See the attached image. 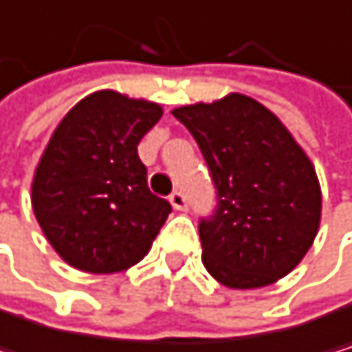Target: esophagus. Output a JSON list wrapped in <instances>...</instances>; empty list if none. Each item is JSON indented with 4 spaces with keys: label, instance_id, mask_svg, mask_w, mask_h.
Returning <instances> with one entry per match:
<instances>
[{
    "label": "esophagus",
    "instance_id": "esophagus-1",
    "mask_svg": "<svg viewBox=\"0 0 352 352\" xmlns=\"http://www.w3.org/2000/svg\"><path fill=\"white\" fill-rule=\"evenodd\" d=\"M168 202H170V207L175 209V211H186V196L182 194V192H173L170 196H168Z\"/></svg>",
    "mask_w": 352,
    "mask_h": 352
}]
</instances>
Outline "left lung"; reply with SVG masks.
I'll list each match as a JSON object with an SVG mask.
<instances>
[{
  "instance_id": "obj_1",
  "label": "left lung",
  "mask_w": 352,
  "mask_h": 352,
  "mask_svg": "<svg viewBox=\"0 0 352 352\" xmlns=\"http://www.w3.org/2000/svg\"><path fill=\"white\" fill-rule=\"evenodd\" d=\"M192 133L217 188L198 223L202 264L230 289H258L289 274L321 223L317 170L280 120L247 94L173 109Z\"/></svg>"
}]
</instances>
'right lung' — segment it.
Listing matches in <instances>:
<instances>
[{"mask_svg":"<svg viewBox=\"0 0 352 352\" xmlns=\"http://www.w3.org/2000/svg\"><path fill=\"white\" fill-rule=\"evenodd\" d=\"M160 118L158 103L105 88L58 122L33 173L31 207L63 262L113 274L147 255L170 205L147 188L137 145Z\"/></svg>","mask_w":352,"mask_h":352,"instance_id":"obj_1","label":"right lung"}]
</instances>
